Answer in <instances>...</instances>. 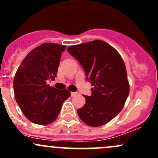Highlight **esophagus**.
I'll return each instance as SVG.
<instances>
[{
  "label": "esophagus",
  "instance_id": "1",
  "mask_svg": "<svg viewBox=\"0 0 158 158\" xmlns=\"http://www.w3.org/2000/svg\"><path fill=\"white\" fill-rule=\"evenodd\" d=\"M77 94H78V92H71V96L74 97V96H76Z\"/></svg>",
  "mask_w": 158,
  "mask_h": 158
}]
</instances>
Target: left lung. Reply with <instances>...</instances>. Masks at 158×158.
<instances>
[{"label": "left lung", "instance_id": "left-lung-1", "mask_svg": "<svg viewBox=\"0 0 158 158\" xmlns=\"http://www.w3.org/2000/svg\"><path fill=\"white\" fill-rule=\"evenodd\" d=\"M84 69L93 88L85 103L77 110L81 120L99 127L114 118L123 109L129 94L125 65L115 49L102 40L92 41L67 48Z\"/></svg>", "mask_w": 158, "mask_h": 158}]
</instances>
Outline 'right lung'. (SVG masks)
Wrapping results in <instances>:
<instances>
[{
    "mask_svg": "<svg viewBox=\"0 0 158 158\" xmlns=\"http://www.w3.org/2000/svg\"><path fill=\"white\" fill-rule=\"evenodd\" d=\"M66 46L47 43L31 50L17 70L14 79L15 99L31 122L49 125L56 119L63 103L70 96L67 89L50 87L56 77Z\"/></svg>",
    "mask_w": 158,
    "mask_h": 158,
    "instance_id": "add662e5",
    "label": "right lung"
}]
</instances>
